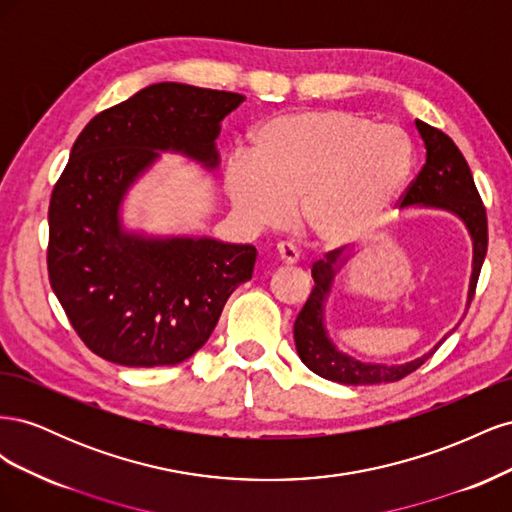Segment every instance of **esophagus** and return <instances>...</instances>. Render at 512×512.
I'll use <instances>...</instances> for the list:
<instances>
[{
    "label": "esophagus",
    "instance_id": "obj_1",
    "mask_svg": "<svg viewBox=\"0 0 512 512\" xmlns=\"http://www.w3.org/2000/svg\"><path fill=\"white\" fill-rule=\"evenodd\" d=\"M277 258H280L282 265H286V267H292L294 262L299 260V252H297V247H294L292 243H280V245H277Z\"/></svg>",
    "mask_w": 512,
    "mask_h": 512
}]
</instances>
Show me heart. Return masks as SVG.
Here are the masks:
<instances>
[{
	"label": "heart",
	"mask_w": 512,
	"mask_h": 512,
	"mask_svg": "<svg viewBox=\"0 0 512 512\" xmlns=\"http://www.w3.org/2000/svg\"><path fill=\"white\" fill-rule=\"evenodd\" d=\"M252 160L226 173L232 205L252 226L301 224L329 245L374 232L404 194L414 166L406 132L339 108L297 111L262 126Z\"/></svg>",
	"instance_id": "obj_1"
}]
</instances>
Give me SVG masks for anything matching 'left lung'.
<instances>
[{
    "label": "left lung",
    "instance_id": "8db88e82",
    "mask_svg": "<svg viewBox=\"0 0 512 512\" xmlns=\"http://www.w3.org/2000/svg\"><path fill=\"white\" fill-rule=\"evenodd\" d=\"M416 130L421 134L427 160L421 168V173L408 185V190L401 196V207H431L444 209L466 224L472 243H474V260H472V277H470V292L468 301H472L476 282L480 275V267L487 254V211L480 194L474 185L472 170L461 156L457 145L448 138L442 130L429 126V123L416 119ZM339 252L333 250L324 260L314 262L312 277L314 288L309 292L303 309L294 320V344L301 361L324 380H333L339 384L350 386H365V384H382V382H397L406 378L412 371L421 367L429 356L440 348L433 346L421 359H414L404 365H378V363H361L352 356L339 352L329 339L327 329H324V301H327L335 273L342 267L344 260H339Z\"/></svg>",
    "mask_w": 512,
    "mask_h": 512
}]
</instances>
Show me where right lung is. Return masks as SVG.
<instances>
[{
	"instance_id": "1",
	"label": "right lung",
	"mask_w": 512,
	"mask_h": 512,
	"mask_svg": "<svg viewBox=\"0 0 512 512\" xmlns=\"http://www.w3.org/2000/svg\"><path fill=\"white\" fill-rule=\"evenodd\" d=\"M241 94L156 83L106 108L76 138L49 205L51 288L83 344L126 367L177 365L203 348L235 288L252 280L256 247L209 237L126 232L119 209L160 158L220 164V121Z\"/></svg>"
}]
</instances>
